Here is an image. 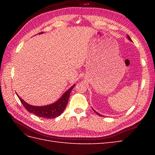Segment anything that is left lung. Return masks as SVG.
<instances>
[{"mask_svg":"<svg viewBox=\"0 0 155 155\" xmlns=\"http://www.w3.org/2000/svg\"><path fill=\"white\" fill-rule=\"evenodd\" d=\"M127 38H128V40H129L130 41H132V40H131V38H130V37H129V36H128V35H127ZM93 110H94V111L95 112V113H97V114L98 115H99V116H101V114H98V113H97V112H96V111H95V110H94V109H93Z\"/></svg>","mask_w":155,"mask_h":155,"instance_id":"8db88e82","label":"left lung"}]
</instances>
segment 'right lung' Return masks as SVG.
I'll list each match as a JSON object with an SVG mask.
<instances>
[{
	"label": "right lung",
	"instance_id": "add662e5",
	"mask_svg": "<svg viewBox=\"0 0 155 155\" xmlns=\"http://www.w3.org/2000/svg\"><path fill=\"white\" fill-rule=\"evenodd\" d=\"M42 33H43V32H40V33L38 34ZM74 86L75 84H74L73 86H72L68 91H66L63 94V95H62L57 101H56L55 103L48 105H46V106H32V105H31L26 103V102L24 100H22L18 94L17 96L20 101H21L23 106L25 107V108L29 112V113L35 114L36 116H38L39 117L48 118H48L57 117L59 115H61L62 114V112L64 111V108L67 107L68 98L69 97H70L71 92L72 89V88Z\"/></svg>",
	"mask_w": 155,
	"mask_h": 155
}]
</instances>
